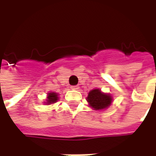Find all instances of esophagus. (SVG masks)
Masks as SVG:
<instances>
[{"mask_svg": "<svg viewBox=\"0 0 156 156\" xmlns=\"http://www.w3.org/2000/svg\"><path fill=\"white\" fill-rule=\"evenodd\" d=\"M71 88L72 89H74V90H77V89L79 88V87H78V86H72Z\"/></svg>", "mask_w": 156, "mask_h": 156, "instance_id": "1", "label": "esophagus"}]
</instances>
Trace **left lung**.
<instances>
[{"label":"left lung","mask_w":156,"mask_h":156,"mask_svg":"<svg viewBox=\"0 0 156 156\" xmlns=\"http://www.w3.org/2000/svg\"><path fill=\"white\" fill-rule=\"evenodd\" d=\"M89 107L94 110H103L108 108L113 102V97L109 94L101 91L99 88L92 89L86 98Z\"/></svg>","instance_id":"left-lung-1"}]
</instances>
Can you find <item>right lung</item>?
Wrapping results in <instances>:
<instances>
[{"label":"right lung","instance_id":"add662e5","mask_svg":"<svg viewBox=\"0 0 156 156\" xmlns=\"http://www.w3.org/2000/svg\"><path fill=\"white\" fill-rule=\"evenodd\" d=\"M58 95L59 94H58V93H55V92H49V93H48L47 99H46V101H44V104L46 105H52V104H55L59 99Z\"/></svg>","mask_w":156,"mask_h":156}]
</instances>
